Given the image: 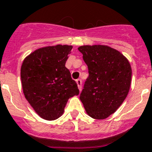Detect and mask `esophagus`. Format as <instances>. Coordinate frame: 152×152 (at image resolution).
Segmentation results:
<instances>
[{
	"label": "esophagus",
	"mask_w": 152,
	"mask_h": 152,
	"mask_svg": "<svg viewBox=\"0 0 152 152\" xmlns=\"http://www.w3.org/2000/svg\"><path fill=\"white\" fill-rule=\"evenodd\" d=\"M76 84H77V86H78V88H79L80 90H81V88H82V81L80 79H77L76 80Z\"/></svg>",
	"instance_id": "34e87169"
}]
</instances>
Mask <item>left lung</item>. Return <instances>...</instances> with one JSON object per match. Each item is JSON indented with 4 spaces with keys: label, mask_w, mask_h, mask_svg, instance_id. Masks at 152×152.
Returning <instances> with one entry per match:
<instances>
[{
    "label": "left lung",
    "mask_w": 152,
    "mask_h": 152,
    "mask_svg": "<svg viewBox=\"0 0 152 152\" xmlns=\"http://www.w3.org/2000/svg\"><path fill=\"white\" fill-rule=\"evenodd\" d=\"M78 50L88 69L80 99L91 118H106L118 109L129 93L130 63L118 50L108 46L86 45Z\"/></svg>",
    "instance_id": "left-lung-1"
}]
</instances>
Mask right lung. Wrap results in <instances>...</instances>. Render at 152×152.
I'll return each mask as SVG.
<instances>
[{"label": "right lung", "mask_w": 152, "mask_h": 152, "mask_svg": "<svg viewBox=\"0 0 152 152\" xmlns=\"http://www.w3.org/2000/svg\"><path fill=\"white\" fill-rule=\"evenodd\" d=\"M68 45L39 48L24 59L21 80L25 97L42 118L52 121L64 113L68 99L80 91L65 64Z\"/></svg>", "instance_id": "right-lung-1"}]
</instances>
